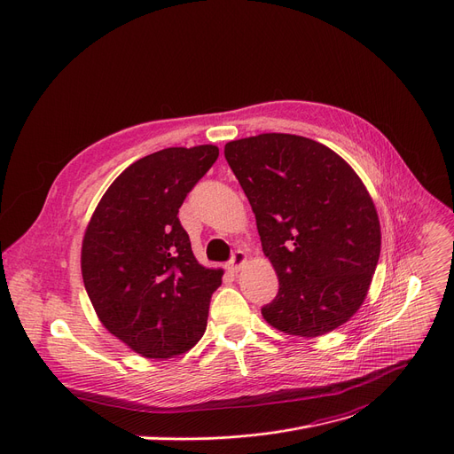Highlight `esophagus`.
<instances>
[{
    "mask_svg": "<svg viewBox=\"0 0 454 454\" xmlns=\"http://www.w3.org/2000/svg\"><path fill=\"white\" fill-rule=\"evenodd\" d=\"M245 263H247V254L243 250H237V252H233L231 261L228 263V270L230 272H239Z\"/></svg>",
    "mask_w": 454,
    "mask_h": 454,
    "instance_id": "obj_1",
    "label": "esophagus"
}]
</instances>
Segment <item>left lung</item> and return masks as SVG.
Segmentation results:
<instances>
[{"instance_id": "1", "label": "left lung", "mask_w": 454, "mask_h": 454, "mask_svg": "<svg viewBox=\"0 0 454 454\" xmlns=\"http://www.w3.org/2000/svg\"><path fill=\"white\" fill-rule=\"evenodd\" d=\"M224 156L255 215L279 291L261 315L313 339L363 305L380 254V224L366 185L322 143L259 134L226 143Z\"/></svg>"}]
</instances>
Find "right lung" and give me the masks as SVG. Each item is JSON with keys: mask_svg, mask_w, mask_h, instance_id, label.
Wrapping results in <instances>:
<instances>
[{"mask_svg": "<svg viewBox=\"0 0 454 454\" xmlns=\"http://www.w3.org/2000/svg\"><path fill=\"white\" fill-rule=\"evenodd\" d=\"M219 147H169L129 165L95 207L81 270L101 324L147 359H171L204 335L223 269L202 267L178 209Z\"/></svg>", "mask_w": 454, "mask_h": 454, "instance_id": "add662e5", "label": "right lung"}]
</instances>
